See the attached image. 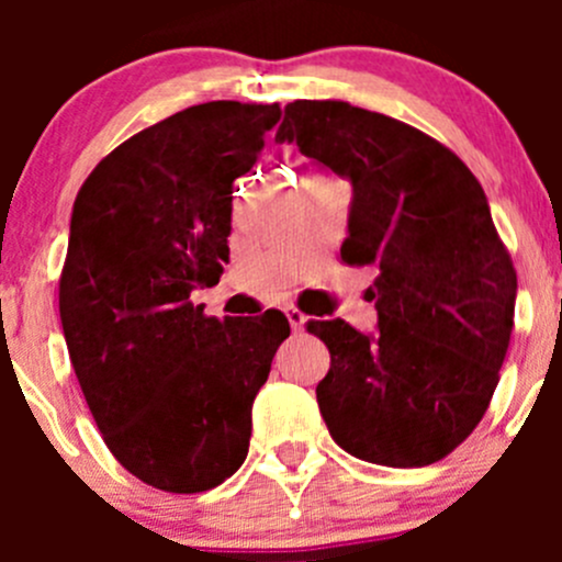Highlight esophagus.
Listing matches in <instances>:
<instances>
[{
  "label": "esophagus",
  "mask_w": 562,
  "mask_h": 562,
  "mask_svg": "<svg viewBox=\"0 0 562 562\" xmlns=\"http://www.w3.org/2000/svg\"><path fill=\"white\" fill-rule=\"evenodd\" d=\"M285 315H288V321H291L293 331H302L304 323H307V315H304L302 310H296V307H288Z\"/></svg>",
  "instance_id": "obj_1"
}]
</instances>
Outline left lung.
Segmentation results:
<instances>
[{"instance_id":"8db88e82","label":"left lung","mask_w":562,"mask_h":562,"mask_svg":"<svg viewBox=\"0 0 562 562\" xmlns=\"http://www.w3.org/2000/svg\"><path fill=\"white\" fill-rule=\"evenodd\" d=\"M280 144L353 184L345 263L375 266L378 334L310 321L331 367L317 407L364 462L424 468L484 418L514 328L517 271L479 179L405 122L342 100L285 105Z\"/></svg>"}]
</instances>
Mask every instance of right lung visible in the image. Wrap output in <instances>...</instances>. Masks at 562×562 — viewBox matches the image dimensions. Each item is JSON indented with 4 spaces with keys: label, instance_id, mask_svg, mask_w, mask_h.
Returning a JSON list of instances; mask_svg holds the SVG:
<instances>
[{
    "label": "right lung",
    "instance_id": "obj_1",
    "mask_svg": "<svg viewBox=\"0 0 562 562\" xmlns=\"http://www.w3.org/2000/svg\"><path fill=\"white\" fill-rule=\"evenodd\" d=\"M280 103L192 105L119 144L72 203L59 315L94 424L124 470L176 495L245 462L252 402L291 334L280 310L209 317L190 302L228 263L234 181Z\"/></svg>",
    "mask_w": 562,
    "mask_h": 562
}]
</instances>
